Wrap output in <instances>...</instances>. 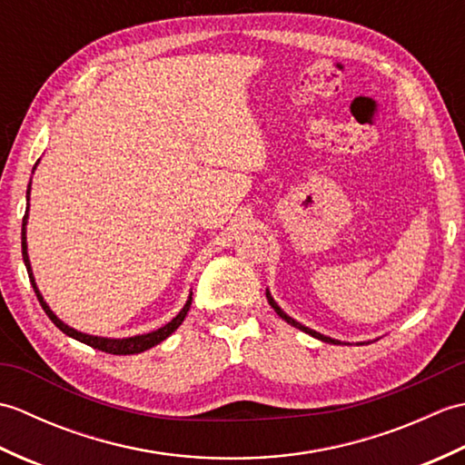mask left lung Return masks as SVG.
I'll use <instances>...</instances> for the list:
<instances>
[{
  "mask_svg": "<svg viewBox=\"0 0 465 465\" xmlns=\"http://www.w3.org/2000/svg\"><path fill=\"white\" fill-rule=\"evenodd\" d=\"M265 295H268V302H270L272 308L275 310V313H278L282 320H285V322H288V323H292L293 328H298V330H302V331H305V333H310V335H313V338H318V340H322V341H328V343H340V341H335V340H331V338H325V335H322V333H318V331H313V330H310V328H305V325H302V323H298V322H295V320H292L290 315H285V312H282V310H280V305L272 300L270 292L265 293Z\"/></svg>",
  "mask_w": 465,
  "mask_h": 465,
  "instance_id": "8db88e82",
  "label": "left lung"
}]
</instances>
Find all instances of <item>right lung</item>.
I'll return each instance as SVG.
<instances>
[{
	"label": "right lung",
	"mask_w": 465,
	"mask_h": 465,
	"mask_svg": "<svg viewBox=\"0 0 465 465\" xmlns=\"http://www.w3.org/2000/svg\"><path fill=\"white\" fill-rule=\"evenodd\" d=\"M27 202H29V187H27ZM25 223H27V212L24 215V223H22V255H24V262H25V268H27V273H29V280H32V285H34V292L37 295L39 303H42L44 312L47 313V318L52 320L59 330H62L65 335H69V338H74L77 341L82 343H87L92 345L94 350H100V351H105V353H114V355H132V353H142L145 350L153 348V345H157L160 341H163L165 338H170V335L180 328L183 318L187 315V312H190V305H192V295L190 300H187V303L183 305V310L175 315V318L165 323L163 328H160L157 331H152V333H143V335H135V338H125V340H107V338H95V335H87V333H82V331H75L69 328V325H65L62 320L55 318V313L47 308V303L44 302L42 293L37 292L35 288V282H34V273H32V268H29V258H27V243H25Z\"/></svg>",
	"instance_id": "right-lung-1"
}]
</instances>
